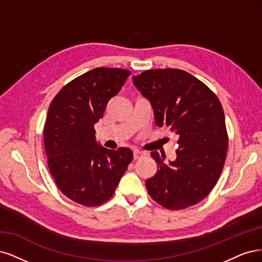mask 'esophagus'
I'll return each instance as SVG.
<instances>
[{
	"label": "esophagus",
	"instance_id": "obj_1",
	"mask_svg": "<svg viewBox=\"0 0 262 262\" xmlns=\"http://www.w3.org/2000/svg\"><path fill=\"white\" fill-rule=\"evenodd\" d=\"M142 157H145V152H142V151H139V150H135L134 151V159H140Z\"/></svg>",
	"mask_w": 262,
	"mask_h": 262
}]
</instances>
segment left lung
<instances>
[{
	"label": "left lung",
	"instance_id": "8db88e82",
	"mask_svg": "<svg viewBox=\"0 0 262 262\" xmlns=\"http://www.w3.org/2000/svg\"><path fill=\"white\" fill-rule=\"evenodd\" d=\"M133 81L150 102L156 125H166L179 136L174 161L164 163V156L151 152L159 170L146 181L149 195L172 210L198 204L214 187L225 162L229 140L221 102L182 70H150Z\"/></svg>",
	"mask_w": 262,
	"mask_h": 262
}]
</instances>
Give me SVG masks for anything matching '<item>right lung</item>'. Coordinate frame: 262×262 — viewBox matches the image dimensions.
Here are the masks:
<instances>
[{
  "label": "right lung",
  "mask_w": 262,
  "mask_h": 262,
  "mask_svg": "<svg viewBox=\"0 0 262 262\" xmlns=\"http://www.w3.org/2000/svg\"><path fill=\"white\" fill-rule=\"evenodd\" d=\"M129 75L98 67L67 83L50 104L43 130L48 165L58 189L77 204L95 207L108 200L132 162L129 148L106 149L95 130Z\"/></svg>",
  "instance_id": "right-lung-1"
}]
</instances>
